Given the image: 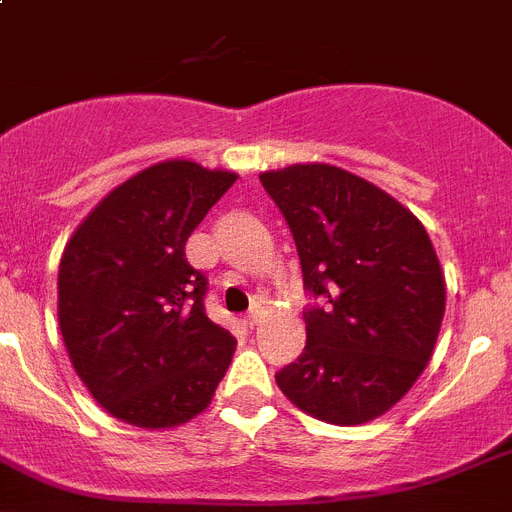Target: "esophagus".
<instances>
[{"label":"esophagus","mask_w":512,"mask_h":512,"mask_svg":"<svg viewBox=\"0 0 512 512\" xmlns=\"http://www.w3.org/2000/svg\"><path fill=\"white\" fill-rule=\"evenodd\" d=\"M260 317H262V314L257 309L250 311V317H244V327H250V330H255L257 324H260Z\"/></svg>","instance_id":"esophagus-1"}]
</instances>
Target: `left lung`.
I'll return each instance as SVG.
<instances>
[{"label": "left lung", "instance_id": "8db88e82", "mask_svg": "<svg viewBox=\"0 0 512 512\" xmlns=\"http://www.w3.org/2000/svg\"><path fill=\"white\" fill-rule=\"evenodd\" d=\"M299 250L306 348L275 381L301 412L363 425L412 389L446 314V281L428 231L373 182L324 162L260 175Z\"/></svg>", "mask_w": 512, "mask_h": 512}]
</instances>
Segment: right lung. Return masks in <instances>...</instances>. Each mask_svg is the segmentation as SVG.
I'll list each match as a JSON object with an SVG mask.
<instances>
[{"mask_svg": "<svg viewBox=\"0 0 512 512\" xmlns=\"http://www.w3.org/2000/svg\"><path fill=\"white\" fill-rule=\"evenodd\" d=\"M237 172L164 159L110 190L66 242L59 327L69 361L115 420L167 430L201 415L237 340L206 317L185 242Z\"/></svg>", "mask_w": 512, "mask_h": 512, "instance_id": "obj_1", "label": "right lung"}]
</instances>
